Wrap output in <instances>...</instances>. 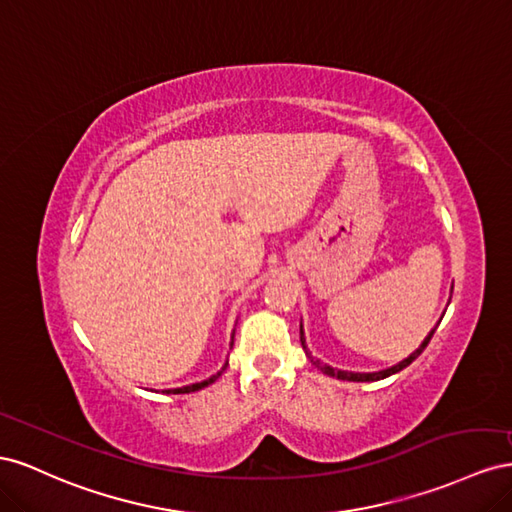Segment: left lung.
Masks as SVG:
<instances>
[{
  "instance_id": "obj_1",
  "label": "left lung",
  "mask_w": 512,
  "mask_h": 512,
  "mask_svg": "<svg viewBox=\"0 0 512 512\" xmlns=\"http://www.w3.org/2000/svg\"><path fill=\"white\" fill-rule=\"evenodd\" d=\"M433 332H435V328L429 332V337L422 341V345L416 349V352L410 356V358H405L403 362H399V364H394L392 369H386V371H379V373H347V371H337V369H332V367H328V364H321L319 360H313L311 358V354H309V349H306V345H304V337H302V330H300V343H302V347H304V352L309 354V358L313 360V364L317 369H321L324 371L326 375H330V377H337V379H347V382H377V379H384V377H388V375H392V373H399V371H403L407 364H412L422 352H425V347L429 345V341H431V337H433Z\"/></svg>"
}]
</instances>
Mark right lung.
I'll use <instances>...</instances> for the list:
<instances>
[{
	"label": "right lung",
	"instance_id": "1",
	"mask_svg": "<svg viewBox=\"0 0 512 512\" xmlns=\"http://www.w3.org/2000/svg\"><path fill=\"white\" fill-rule=\"evenodd\" d=\"M225 371V369H223ZM223 371H218L216 375H212L210 379H206V382H199V384H193V386H184V388H175V390H167V392H173V394H186V392H195V390H201V388H206V386H210V384H214L218 377H221V373Z\"/></svg>",
	"mask_w": 512,
	"mask_h": 512
}]
</instances>
